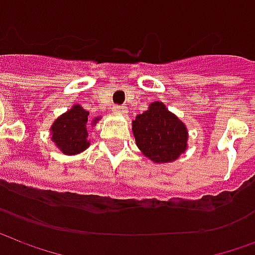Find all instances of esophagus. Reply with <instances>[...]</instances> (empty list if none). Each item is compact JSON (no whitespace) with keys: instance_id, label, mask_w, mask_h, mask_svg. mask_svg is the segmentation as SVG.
Wrapping results in <instances>:
<instances>
[{"instance_id":"1","label":"esophagus","mask_w":255,"mask_h":255,"mask_svg":"<svg viewBox=\"0 0 255 255\" xmlns=\"http://www.w3.org/2000/svg\"><path fill=\"white\" fill-rule=\"evenodd\" d=\"M115 112L120 113V115H126V113H127V111H126V106H123V105L115 106Z\"/></svg>"}]
</instances>
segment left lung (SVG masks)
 Returning a JSON list of instances; mask_svg holds the SVG:
<instances>
[{
  "label": "left lung",
  "instance_id": "left-lung-1",
  "mask_svg": "<svg viewBox=\"0 0 255 255\" xmlns=\"http://www.w3.org/2000/svg\"><path fill=\"white\" fill-rule=\"evenodd\" d=\"M132 132L139 150L157 164L172 162L187 149L188 132L184 123L158 101L135 117Z\"/></svg>",
  "mask_w": 255,
  "mask_h": 255
}]
</instances>
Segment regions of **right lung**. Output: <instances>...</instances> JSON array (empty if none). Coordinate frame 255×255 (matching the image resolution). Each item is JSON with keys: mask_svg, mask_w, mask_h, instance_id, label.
<instances>
[{"mask_svg": "<svg viewBox=\"0 0 255 255\" xmlns=\"http://www.w3.org/2000/svg\"><path fill=\"white\" fill-rule=\"evenodd\" d=\"M100 120L97 117L94 123ZM87 122L89 112L80 105H73L67 113H64L53 123L50 132L52 140L64 154H79L90 146L87 140Z\"/></svg>", "mask_w": 255, "mask_h": 255, "instance_id": "obj_1", "label": "right lung"}]
</instances>
